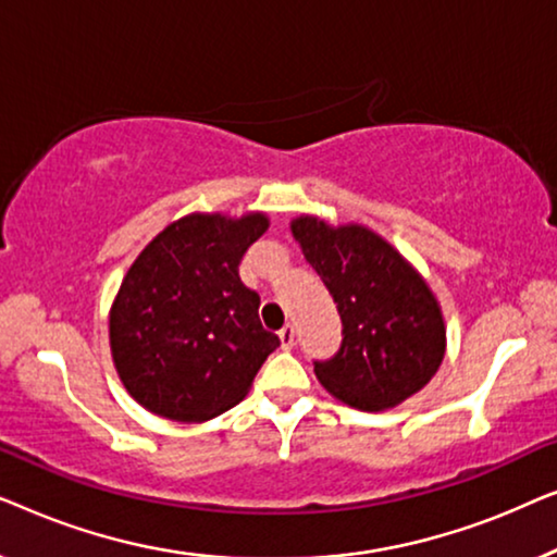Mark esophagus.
I'll return each instance as SVG.
<instances>
[{
    "mask_svg": "<svg viewBox=\"0 0 557 557\" xmlns=\"http://www.w3.org/2000/svg\"><path fill=\"white\" fill-rule=\"evenodd\" d=\"M278 337H281V347H284V349H292V347H294V337H296V330H294V324H286V326H281Z\"/></svg>",
    "mask_w": 557,
    "mask_h": 557,
    "instance_id": "esophagus-1",
    "label": "esophagus"
}]
</instances>
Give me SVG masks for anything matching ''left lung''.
Here are the masks:
<instances>
[{
	"label": "left lung",
	"instance_id": "1",
	"mask_svg": "<svg viewBox=\"0 0 557 557\" xmlns=\"http://www.w3.org/2000/svg\"><path fill=\"white\" fill-rule=\"evenodd\" d=\"M292 233L342 317L339 349L314 360L319 383L360 410L393 408L421 391L446 349L444 317L425 281L362 225L296 218Z\"/></svg>",
	"mask_w": 557,
	"mask_h": 557
}]
</instances>
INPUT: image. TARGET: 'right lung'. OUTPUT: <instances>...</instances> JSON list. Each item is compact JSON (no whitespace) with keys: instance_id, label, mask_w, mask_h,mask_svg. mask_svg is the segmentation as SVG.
<instances>
[{"instance_id":"right-lung-1","label":"right lung","mask_w":557,"mask_h":557,"mask_svg":"<svg viewBox=\"0 0 557 557\" xmlns=\"http://www.w3.org/2000/svg\"><path fill=\"white\" fill-rule=\"evenodd\" d=\"M269 227L261 212L187 215L141 250L111 309L119 377L151 413L210 421L246 398L281 342L258 319L261 296L238 276Z\"/></svg>"}]
</instances>
